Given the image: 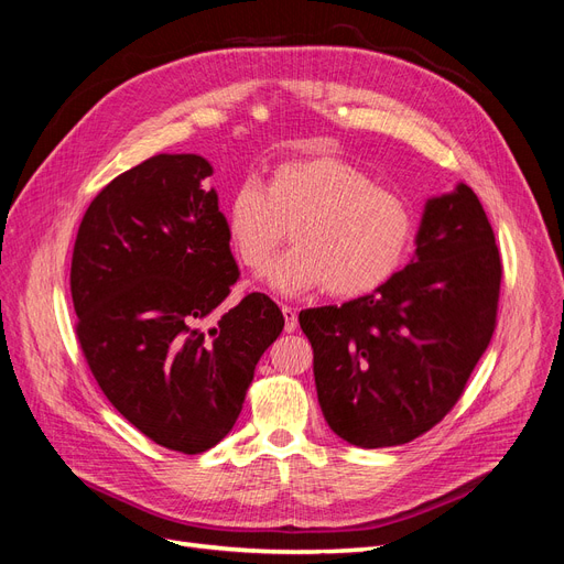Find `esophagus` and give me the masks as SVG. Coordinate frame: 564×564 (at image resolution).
<instances>
[{"instance_id":"obj_1","label":"esophagus","mask_w":564,"mask_h":564,"mask_svg":"<svg viewBox=\"0 0 564 564\" xmlns=\"http://www.w3.org/2000/svg\"><path fill=\"white\" fill-rule=\"evenodd\" d=\"M282 315H284V332H296L299 327V317H296V311L292 308V305H282Z\"/></svg>"}]
</instances>
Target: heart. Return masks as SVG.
<instances>
[{"label": "heart", "mask_w": 564, "mask_h": 564, "mask_svg": "<svg viewBox=\"0 0 564 564\" xmlns=\"http://www.w3.org/2000/svg\"><path fill=\"white\" fill-rule=\"evenodd\" d=\"M292 235L294 247L261 280L294 296L327 286L340 299L383 286L404 263L414 237L406 202L338 158L289 160L268 185L247 178L226 207V235L242 265L259 270Z\"/></svg>", "instance_id": "heart-1"}]
</instances>
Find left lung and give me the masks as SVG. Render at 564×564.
I'll return each mask as SVG.
<instances>
[{
  "mask_svg": "<svg viewBox=\"0 0 564 564\" xmlns=\"http://www.w3.org/2000/svg\"><path fill=\"white\" fill-rule=\"evenodd\" d=\"M501 259L466 183L425 202L414 259L371 294L301 311L324 421L362 449L431 431L487 350Z\"/></svg>",
  "mask_w": 564,
  "mask_h": 564,
  "instance_id": "8db88e82",
  "label": "left lung"
}]
</instances>
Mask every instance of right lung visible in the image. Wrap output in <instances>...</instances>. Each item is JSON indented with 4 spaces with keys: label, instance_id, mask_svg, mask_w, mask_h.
Returning a JSON list of instances; mask_svg holds the SVG:
<instances>
[{
    "label": "right lung",
    "instance_id": "add662e5",
    "mask_svg": "<svg viewBox=\"0 0 564 564\" xmlns=\"http://www.w3.org/2000/svg\"><path fill=\"white\" fill-rule=\"evenodd\" d=\"M212 164L155 155L100 191L82 218L70 289L100 390L158 445L202 454L242 412L261 355L284 327L265 294L224 305L240 278Z\"/></svg>",
    "mask_w": 564,
    "mask_h": 564
}]
</instances>
